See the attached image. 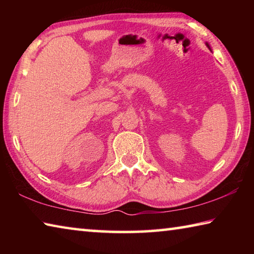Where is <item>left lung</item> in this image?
Listing matches in <instances>:
<instances>
[{"label":"left lung","mask_w":254,"mask_h":254,"mask_svg":"<svg viewBox=\"0 0 254 254\" xmlns=\"http://www.w3.org/2000/svg\"><path fill=\"white\" fill-rule=\"evenodd\" d=\"M206 46H207V47H208V48H209V49H210V47H209V45H208V44H207V42H206Z\"/></svg>","instance_id":"8db88e82"}]
</instances>
